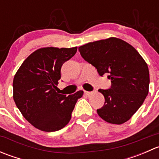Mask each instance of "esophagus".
<instances>
[{
  "mask_svg": "<svg viewBox=\"0 0 159 159\" xmlns=\"http://www.w3.org/2000/svg\"><path fill=\"white\" fill-rule=\"evenodd\" d=\"M84 94H85L86 95L89 96V95H91V92H90V91H84Z\"/></svg>",
  "mask_w": 159,
  "mask_h": 159,
  "instance_id": "esophagus-1",
  "label": "esophagus"
}]
</instances>
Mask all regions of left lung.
<instances>
[{"label": "left lung", "instance_id": "left-lung-1", "mask_svg": "<svg viewBox=\"0 0 159 159\" xmlns=\"http://www.w3.org/2000/svg\"><path fill=\"white\" fill-rule=\"evenodd\" d=\"M81 57L95 67L100 76L108 74L111 86L99 89L105 104L98 115L111 124L129 121L148 94V65L134 47L123 40L109 38L78 48Z\"/></svg>", "mask_w": 159, "mask_h": 159}]
</instances>
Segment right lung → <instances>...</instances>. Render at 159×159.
<instances>
[{
  "label": "right lung",
  "instance_id": "right-lung-1",
  "mask_svg": "<svg viewBox=\"0 0 159 159\" xmlns=\"http://www.w3.org/2000/svg\"><path fill=\"white\" fill-rule=\"evenodd\" d=\"M78 48L48 47L30 54L16 72L13 98L25 119L41 131H56L69 122L71 113L83 91L73 94L56 91L61 68L71 58Z\"/></svg>",
  "mask_w": 159,
  "mask_h": 159
}]
</instances>
